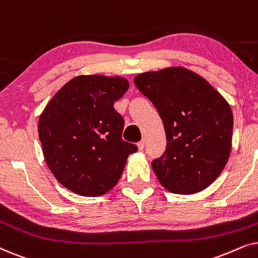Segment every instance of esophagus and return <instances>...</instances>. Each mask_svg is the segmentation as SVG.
Returning <instances> with one entry per match:
<instances>
[{"instance_id": "1", "label": "esophagus", "mask_w": 258, "mask_h": 258, "mask_svg": "<svg viewBox=\"0 0 258 258\" xmlns=\"http://www.w3.org/2000/svg\"><path fill=\"white\" fill-rule=\"evenodd\" d=\"M144 146H146V141L142 140L141 142L137 143V147H139V150H143L144 149Z\"/></svg>"}]
</instances>
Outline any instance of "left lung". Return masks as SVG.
Segmentation results:
<instances>
[{
    "label": "left lung",
    "instance_id": "1",
    "mask_svg": "<svg viewBox=\"0 0 258 258\" xmlns=\"http://www.w3.org/2000/svg\"><path fill=\"white\" fill-rule=\"evenodd\" d=\"M134 83L164 123L167 150L151 163L158 182L179 195L208 188L230 156L234 118L227 100L183 67L139 74Z\"/></svg>",
    "mask_w": 258,
    "mask_h": 258
}]
</instances>
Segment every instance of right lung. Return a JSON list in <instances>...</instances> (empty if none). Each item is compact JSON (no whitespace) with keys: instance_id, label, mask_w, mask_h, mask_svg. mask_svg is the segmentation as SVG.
<instances>
[{"instance_id":"right-lung-1","label":"right lung","mask_w":258,"mask_h":258,"mask_svg":"<svg viewBox=\"0 0 258 258\" xmlns=\"http://www.w3.org/2000/svg\"><path fill=\"white\" fill-rule=\"evenodd\" d=\"M122 76L79 75L56 93L40 115L38 137L54 177L80 196L97 197L121 178L135 144L122 140L114 103L126 93Z\"/></svg>"}]
</instances>
